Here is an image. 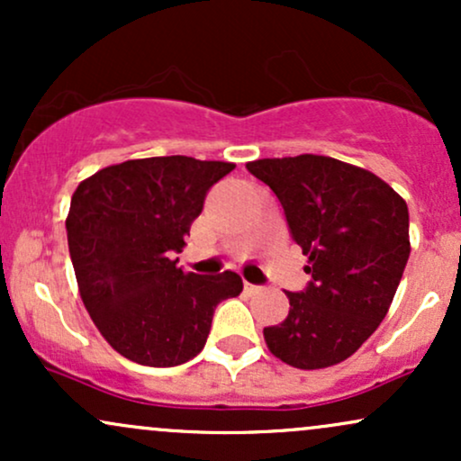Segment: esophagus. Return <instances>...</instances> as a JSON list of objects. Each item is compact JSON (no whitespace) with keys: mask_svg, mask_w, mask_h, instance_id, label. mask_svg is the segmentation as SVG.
<instances>
[{"mask_svg":"<svg viewBox=\"0 0 461 461\" xmlns=\"http://www.w3.org/2000/svg\"><path fill=\"white\" fill-rule=\"evenodd\" d=\"M245 293L247 294H258V293H262V288H260V285H253V284L245 282Z\"/></svg>","mask_w":461,"mask_h":461,"instance_id":"1","label":"esophagus"}]
</instances>
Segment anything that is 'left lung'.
Wrapping results in <instances>:
<instances>
[{
    "label": "left lung",
    "mask_w": 461,
    "mask_h": 461,
    "mask_svg": "<svg viewBox=\"0 0 461 461\" xmlns=\"http://www.w3.org/2000/svg\"><path fill=\"white\" fill-rule=\"evenodd\" d=\"M247 168L277 194L312 275L303 293H285L288 316L264 327L268 351L301 370L345 362L385 319L403 277L405 199L366 168L314 153Z\"/></svg>",
    "instance_id": "left-lung-1"
}]
</instances>
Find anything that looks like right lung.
<instances>
[{
  "label": "right lung",
  "mask_w": 461,
  "mask_h": 461,
  "mask_svg": "<svg viewBox=\"0 0 461 461\" xmlns=\"http://www.w3.org/2000/svg\"><path fill=\"white\" fill-rule=\"evenodd\" d=\"M234 162L188 156L113 164L79 182L67 238L79 297L108 345L142 366H177L208 340L214 308L240 275L184 273L176 253L212 184Z\"/></svg>",
  "instance_id": "obj_1"
}]
</instances>
